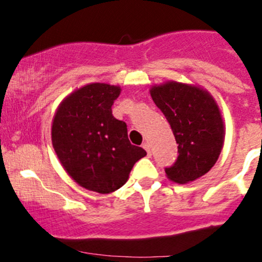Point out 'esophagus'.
Here are the masks:
<instances>
[{"mask_svg":"<svg viewBox=\"0 0 262 262\" xmlns=\"http://www.w3.org/2000/svg\"><path fill=\"white\" fill-rule=\"evenodd\" d=\"M143 148L147 150L148 156H150V153H152V152H150V146H149V143H148V142H144V143H143Z\"/></svg>","mask_w":262,"mask_h":262,"instance_id":"34e87169","label":"esophagus"}]
</instances>
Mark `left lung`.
<instances>
[{"mask_svg": "<svg viewBox=\"0 0 262 262\" xmlns=\"http://www.w3.org/2000/svg\"><path fill=\"white\" fill-rule=\"evenodd\" d=\"M150 96L170 123L178 146V160L166 175L186 184L205 175L221 155L224 128L213 97L204 90L167 82L150 90Z\"/></svg>", "mask_w": 262, "mask_h": 262, "instance_id": "left-lung-1", "label": "left lung"}]
</instances>
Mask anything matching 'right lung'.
Listing matches in <instances>:
<instances>
[{
	"instance_id": "right-lung-1",
	"label": "right lung",
	"mask_w": 262,
	"mask_h": 262,
	"mask_svg": "<svg viewBox=\"0 0 262 262\" xmlns=\"http://www.w3.org/2000/svg\"><path fill=\"white\" fill-rule=\"evenodd\" d=\"M118 86L91 83L60 104L52 142L68 175L87 190L109 194L123 186L137 161L147 155L128 139L124 121L113 116Z\"/></svg>"
}]
</instances>
